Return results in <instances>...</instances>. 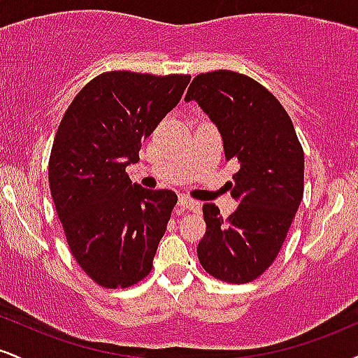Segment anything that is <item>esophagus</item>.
I'll return each mask as SVG.
<instances>
[{"instance_id":"esophagus-1","label":"esophagus","mask_w":358,"mask_h":358,"mask_svg":"<svg viewBox=\"0 0 358 358\" xmlns=\"http://www.w3.org/2000/svg\"><path fill=\"white\" fill-rule=\"evenodd\" d=\"M178 205H180V207L188 208V210H193V212H199L200 210V203L195 202V200H192L190 196H187V195L180 196Z\"/></svg>"}]
</instances>
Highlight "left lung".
<instances>
[{"mask_svg":"<svg viewBox=\"0 0 358 358\" xmlns=\"http://www.w3.org/2000/svg\"><path fill=\"white\" fill-rule=\"evenodd\" d=\"M196 101L215 122L225 159L236 162L227 219L203 205L207 225L196 254L213 278L232 285L257 279L274 262L305 188V153L291 117L257 80L234 71L200 73L185 101Z\"/></svg>","mask_w":358,"mask_h":358,"instance_id":"1","label":"left lung"}]
</instances>
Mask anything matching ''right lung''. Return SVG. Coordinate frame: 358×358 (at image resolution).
Segmentation results:
<instances>
[{"label": "right lung", "instance_id": "1", "mask_svg": "<svg viewBox=\"0 0 358 358\" xmlns=\"http://www.w3.org/2000/svg\"><path fill=\"white\" fill-rule=\"evenodd\" d=\"M188 82L185 73L104 72L62 117L48 159L52 199L73 259L102 287H129L153 268L178 196L133 185L126 166Z\"/></svg>", "mask_w": 358, "mask_h": 358}]
</instances>
